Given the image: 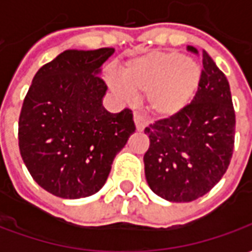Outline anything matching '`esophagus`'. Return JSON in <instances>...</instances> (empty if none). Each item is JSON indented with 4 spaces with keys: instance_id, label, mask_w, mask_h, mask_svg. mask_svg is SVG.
<instances>
[{
    "instance_id": "1",
    "label": "esophagus",
    "mask_w": 252,
    "mask_h": 252,
    "mask_svg": "<svg viewBox=\"0 0 252 252\" xmlns=\"http://www.w3.org/2000/svg\"><path fill=\"white\" fill-rule=\"evenodd\" d=\"M133 121H135V126H136L137 131H143V129H144V126H146V120H144L139 113H133Z\"/></svg>"
}]
</instances>
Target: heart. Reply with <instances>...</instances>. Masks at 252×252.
<instances>
[{
	"instance_id": "1",
	"label": "heart",
	"mask_w": 252,
	"mask_h": 252,
	"mask_svg": "<svg viewBox=\"0 0 252 252\" xmlns=\"http://www.w3.org/2000/svg\"><path fill=\"white\" fill-rule=\"evenodd\" d=\"M123 82L112 79L110 86L123 97L147 95L150 113L159 117L177 115L189 104L198 89L201 68L178 52L157 51L135 58L121 72Z\"/></svg>"
}]
</instances>
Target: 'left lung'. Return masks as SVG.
I'll list each match as a JSON object with an SVG mask.
<instances>
[{
    "label": "left lung",
    "instance_id": "obj_1",
    "mask_svg": "<svg viewBox=\"0 0 252 252\" xmlns=\"http://www.w3.org/2000/svg\"><path fill=\"white\" fill-rule=\"evenodd\" d=\"M188 51L198 54L191 46ZM202 66L193 101L144 129L150 137L146 180L155 194L171 202H190L206 194L232 158L236 121L229 83L206 51Z\"/></svg>",
    "mask_w": 252,
    "mask_h": 252
}]
</instances>
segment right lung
<instances>
[{
	"label": "right lung",
	"mask_w": 252,
	"mask_h": 252,
	"mask_svg": "<svg viewBox=\"0 0 252 252\" xmlns=\"http://www.w3.org/2000/svg\"><path fill=\"white\" fill-rule=\"evenodd\" d=\"M115 48L67 50L39 68L19 119V147L32 178L62 198L97 193L135 132L131 109L102 106L101 66Z\"/></svg>",
	"instance_id": "1"
}]
</instances>
